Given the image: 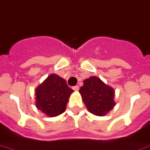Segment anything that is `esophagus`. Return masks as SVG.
<instances>
[{"mask_svg":"<svg viewBox=\"0 0 150 150\" xmlns=\"http://www.w3.org/2000/svg\"><path fill=\"white\" fill-rule=\"evenodd\" d=\"M72 88H73V90H75V91H79V86H73Z\"/></svg>","mask_w":150,"mask_h":150,"instance_id":"obj_1","label":"esophagus"}]
</instances>
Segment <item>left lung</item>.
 Instances as JSON below:
<instances>
[{
    "label": "left lung",
    "mask_w": 150,
    "mask_h": 150,
    "mask_svg": "<svg viewBox=\"0 0 150 150\" xmlns=\"http://www.w3.org/2000/svg\"><path fill=\"white\" fill-rule=\"evenodd\" d=\"M79 92L88 110L96 115L103 116L115 106L113 88L96 76L86 79Z\"/></svg>",
    "instance_id": "left-lung-1"
}]
</instances>
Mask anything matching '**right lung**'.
Here are the masks:
<instances>
[{
    "instance_id": "obj_1",
    "label": "right lung",
    "mask_w": 150,
    "mask_h": 150,
    "mask_svg": "<svg viewBox=\"0 0 150 150\" xmlns=\"http://www.w3.org/2000/svg\"><path fill=\"white\" fill-rule=\"evenodd\" d=\"M72 92L64 79L52 74L36 88V106L48 116H57L64 112Z\"/></svg>"
}]
</instances>
